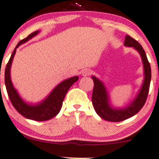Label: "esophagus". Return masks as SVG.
<instances>
[{
	"label": "esophagus",
	"mask_w": 159,
	"mask_h": 159,
	"mask_svg": "<svg viewBox=\"0 0 159 159\" xmlns=\"http://www.w3.org/2000/svg\"><path fill=\"white\" fill-rule=\"evenodd\" d=\"M92 70H90V69H84V70H83V72H82V74H83V76H90L91 74H92Z\"/></svg>",
	"instance_id": "esophagus-1"
}]
</instances>
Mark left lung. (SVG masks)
<instances>
[{
  "label": "left lung",
  "mask_w": 159,
  "mask_h": 159,
  "mask_svg": "<svg viewBox=\"0 0 159 159\" xmlns=\"http://www.w3.org/2000/svg\"><path fill=\"white\" fill-rule=\"evenodd\" d=\"M125 46L134 47L141 56L144 69V80L136 98L127 107L122 109L113 108L110 104L108 93L103 83L95 76H92L94 82L92 104L94 110L100 117L109 122H121L133 116L141 110L147 101L151 81V67L147 59L145 51L142 46L131 37L127 36L125 39Z\"/></svg>",
  "instance_id": "1"
}]
</instances>
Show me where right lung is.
<instances>
[{
  "label": "right lung",
  "instance_id": "1",
  "mask_svg": "<svg viewBox=\"0 0 159 159\" xmlns=\"http://www.w3.org/2000/svg\"><path fill=\"white\" fill-rule=\"evenodd\" d=\"M38 33L39 31L33 32L31 34L28 35L26 38L19 41V43L16 46L15 49L12 52L11 57H10L7 65L6 66L4 80L7 92L10 101H11L12 106L21 115H22L27 119H32V120L46 121L55 117L57 114L59 113L62 106V103H63L67 91L69 90L71 85L74 84L75 82L77 81L79 77L74 76V77L64 80L63 82H61L60 84H58L56 88L53 89L52 92L49 94V95L44 101L39 103L38 104H28L21 98L16 90L14 89L11 82V79H10V67H11L12 61L16 54L17 48L21 44L24 43L29 40L30 39H31L32 37L36 36Z\"/></svg>",
  "mask_w": 159,
  "mask_h": 159
}]
</instances>
